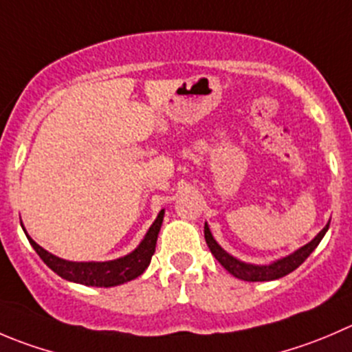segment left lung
<instances>
[{"label":"left lung","instance_id":"8db88e82","mask_svg":"<svg viewBox=\"0 0 352 352\" xmlns=\"http://www.w3.org/2000/svg\"><path fill=\"white\" fill-rule=\"evenodd\" d=\"M329 225L330 221L318 232V234L315 235L313 241L308 242V244L296 249L294 252L284 256V258L268 263V265H252V263L241 261L239 258L232 256L230 252L225 251V249L214 241L208 223H204V239H206V244L208 248H210L211 254L218 259V263H220L221 267H223L228 274H232L234 277L241 278V280H245V282H268V280H277V278L285 277V275H289L291 272H294L301 263H305V259L315 251V248L320 244L323 235L327 234Z\"/></svg>","mask_w":352,"mask_h":352}]
</instances>
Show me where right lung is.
Returning a JSON list of instances; mask_svg holds the SVG:
<instances>
[{"instance_id":"right-lung-1","label":"right lung","mask_w":352,"mask_h":352,"mask_svg":"<svg viewBox=\"0 0 352 352\" xmlns=\"http://www.w3.org/2000/svg\"><path fill=\"white\" fill-rule=\"evenodd\" d=\"M163 217H165V210H162L146 232L144 239L141 244L129 254L122 256V258L110 259V261H68V259L58 258V256L51 254L44 248H41L32 237L25 232L27 239H29L30 245L34 251L39 254V258L46 263L47 267L60 275L61 278L68 282H75V284L91 285V287H115V285L125 284L139 275L144 274L146 268L151 263L153 254H155L156 241H158L160 228H162ZM22 223V221H20Z\"/></svg>"}]
</instances>
